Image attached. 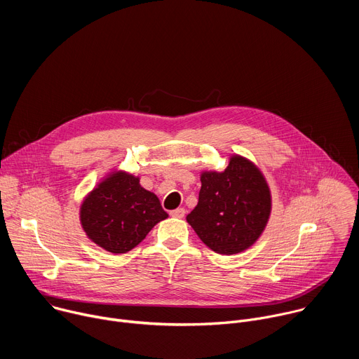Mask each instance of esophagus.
<instances>
[{
  "instance_id": "esophagus-1",
  "label": "esophagus",
  "mask_w": 359,
  "mask_h": 359,
  "mask_svg": "<svg viewBox=\"0 0 359 359\" xmlns=\"http://www.w3.org/2000/svg\"><path fill=\"white\" fill-rule=\"evenodd\" d=\"M184 215H186V210H184V209H182V208L170 212V216H172V217H176V219H183V217H184Z\"/></svg>"
}]
</instances>
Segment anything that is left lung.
Masks as SVG:
<instances>
[{
	"instance_id": "1",
	"label": "left lung",
	"mask_w": 359,
	"mask_h": 359,
	"mask_svg": "<svg viewBox=\"0 0 359 359\" xmlns=\"http://www.w3.org/2000/svg\"><path fill=\"white\" fill-rule=\"evenodd\" d=\"M197 206L186 220L210 250L231 255L264 231L271 213L270 187L248 159L234 155L224 172H203Z\"/></svg>"
}]
</instances>
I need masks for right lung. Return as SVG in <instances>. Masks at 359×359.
Listing matches in <instances>:
<instances>
[{"instance_id": "right-lung-1", "label": "right lung", "mask_w": 359, "mask_h": 359, "mask_svg": "<svg viewBox=\"0 0 359 359\" xmlns=\"http://www.w3.org/2000/svg\"><path fill=\"white\" fill-rule=\"evenodd\" d=\"M79 216L86 236L114 254L130 251L168 219L158 196L143 189L139 177L122 170L97 183L85 197Z\"/></svg>"}]
</instances>
